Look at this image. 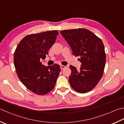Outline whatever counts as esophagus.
<instances>
[{
	"instance_id": "esophagus-1",
	"label": "esophagus",
	"mask_w": 124,
	"mask_h": 124,
	"mask_svg": "<svg viewBox=\"0 0 124 124\" xmlns=\"http://www.w3.org/2000/svg\"><path fill=\"white\" fill-rule=\"evenodd\" d=\"M60 67H61V70H63V69H64L65 68V66H64V65H61L60 66Z\"/></svg>"
}]
</instances>
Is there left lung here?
<instances>
[{
  "label": "left lung",
  "instance_id": "1",
  "mask_svg": "<svg viewBox=\"0 0 124 124\" xmlns=\"http://www.w3.org/2000/svg\"><path fill=\"white\" fill-rule=\"evenodd\" d=\"M71 47L72 54L82 63L79 71L70 65L69 78L71 88L77 93H88L95 87L103 76L106 62L104 44L100 38L85 28L60 31Z\"/></svg>",
  "mask_w": 124,
  "mask_h": 124
}]
</instances>
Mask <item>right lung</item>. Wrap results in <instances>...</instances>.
Instances as JSON below:
<instances>
[{
    "label": "right lung",
    "instance_id": "add662e5",
    "mask_svg": "<svg viewBox=\"0 0 124 124\" xmlns=\"http://www.w3.org/2000/svg\"><path fill=\"white\" fill-rule=\"evenodd\" d=\"M59 32L57 30L29 34L17 46L14 53V64L19 78L27 88L38 95H45L54 88L61 71L54 64L45 66L44 60L54 44Z\"/></svg>",
    "mask_w": 124,
    "mask_h": 124
}]
</instances>
